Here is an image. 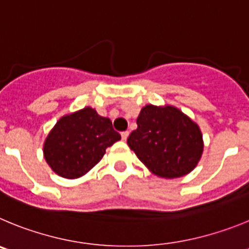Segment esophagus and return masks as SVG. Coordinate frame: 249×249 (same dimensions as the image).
Listing matches in <instances>:
<instances>
[{
    "instance_id": "esophagus-1",
    "label": "esophagus",
    "mask_w": 249,
    "mask_h": 249,
    "mask_svg": "<svg viewBox=\"0 0 249 249\" xmlns=\"http://www.w3.org/2000/svg\"><path fill=\"white\" fill-rule=\"evenodd\" d=\"M127 136H129V131H123V133H122V139H123V140H126Z\"/></svg>"
}]
</instances>
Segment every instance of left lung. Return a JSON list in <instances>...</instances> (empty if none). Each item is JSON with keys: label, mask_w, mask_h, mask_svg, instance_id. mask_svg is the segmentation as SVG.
Here are the masks:
<instances>
[{"label": "left lung", "mask_w": 249, "mask_h": 249, "mask_svg": "<svg viewBox=\"0 0 249 249\" xmlns=\"http://www.w3.org/2000/svg\"><path fill=\"white\" fill-rule=\"evenodd\" d=\"M127 145L156 176L176 178L196 167L203 151L200 127L172 105H145Z\"/></svg>", "instance_id": "left-lung-1"}]
</instances>
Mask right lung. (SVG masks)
Instances as JSON below:
<instances>
[{"label": "right lung", "instance_id": "obj_1", "mask_svg": "<svg viewBox=\"0 0 249 249\" xmlns=\"http://www.w3.org/2000/svg\"><path fill=\"white\" fill-rule=\"evenodd\" d=\"M120 139L109 118L87 107L58 120L44 141L43 155L55 174L78 178L93 169L107 147Z\"/></svg>", "mask_w": 249, "mask_h": 249}]
</instances>
